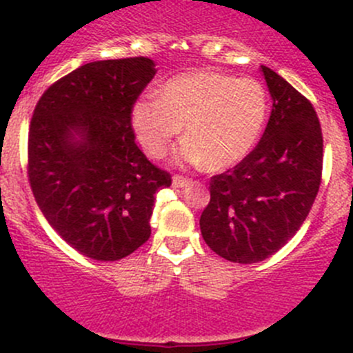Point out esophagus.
I'll return each instance as SVG.
<instances>
[{
  "instance_id": "esophagus-1",
  "label": "esophagus",
  "mask_w": 353,
  "mask_h": 353,
  "mask_svg": "<svg viewBox=\"0 0 353 353\" xmlns=\"http://www.w3.org/2000/svg\"><path fill=\"white\" fill-rule=\"evenodd\" d=\"M188 183H190V180H188V178L180 176V175L173 176V187L175 188H183V187H187Z\"/></svg>"
}]
</instances>
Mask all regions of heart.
I'll return each instance as SVG.
<instances>
[{
    "label": "heart",
    "instance_id": "heart-1",
    "mask_svg": "<svg viewBox=\"0 0 353 353\" xmlns=\"http://www.w3.org/2000/svg\"><path fill=\"white\" fill-rule=\"evenodd\" d=\"M267 114V92L256 79L192 71L166 81L159 97L137 100L130 125L152 158L166 154L183 125L187 139L175 151V161L205 163L209 170L221 172L252 152Z\"/></svg>",
    "mask_w": 353,
    "mask_h": 353
}]
</instances>
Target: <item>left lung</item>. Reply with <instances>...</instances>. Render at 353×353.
<instances>
[{
  "label": "left lung",
  "instance_id": "left-lung-1",
  "mask_svg": "<svg viewBox=\"0 0 353 353\" xmlns=\"http://www.w3.org/2000/svg\"><path fill=\"white\" fill-rule=\"evenodd\" d=\"M272 114L256 148L210 178L201 216L203 241L234 263H256L296 234L318 195L323 136L311 101L270 68L261 66Z\"/></svg>",
  "mask_w": 353,
  "mask_h": 353
}]
</instances>
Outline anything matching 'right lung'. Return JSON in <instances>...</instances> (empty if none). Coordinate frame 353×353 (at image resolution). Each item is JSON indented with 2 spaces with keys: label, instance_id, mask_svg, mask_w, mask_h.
<instances>
[{
  "label": "right lung",
  "instance_id": "add662e5",
  "mask_svg": "<svg viewBox=\"0 0 353 353\" xmlns=\"http://www.w3.org/2000/svg\"><path fill=\"white\" fill-rule=\"evenodd\" d=\"M148 57L74 69L43 92L28 130V180L43 217L81 255L115 261L150 239L154 194L172 185L137 148L130 110Z\"/></svg>",
  "mask_w": 353,
  "mask_h": 353
}]
</instances>
